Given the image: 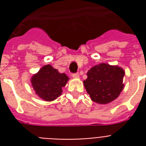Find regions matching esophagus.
Returning <instances> with one entry per match:
<instances>
[{"label":"esophagus","instance_id":"34e87169","mask_svg":"<svg viewBox=\"0 0 146 146\" xmlns=\"http://www.w3.org/2000/svg\"><path fill=\"white\" fill-rule=\"evenodd\" d=\"M73 78H79L80 77V74L79 73H73V75H72Z\"/></svg>","mask_w":146,"mask_h":146}]
</instances>
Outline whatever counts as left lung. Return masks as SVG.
Segmentation results:
<instances>
[{
	"label": "left lung",
	"mask_w": 146,
	"mask_h": 146,
	"mask_svg": "<svg viewBox=\"0 0 146 146\" xmlns=\"http://www.w3.org/2000/svg\"><path fill=\"white\" fill-rule=\"evenodd\" d=\"M124 75L123 70L119 66L100 64L88 71V78L83 83L93 102L108 104L120 96L123 89Z\"/></svg>",
	"instance_id": "left-lung-1"
}]
</instances>
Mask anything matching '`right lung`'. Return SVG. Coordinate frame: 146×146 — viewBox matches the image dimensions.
<instances>
[{"label": "right lung", "instance_id": "right-lung-1", "mask_svg": "<svg viewBox=\"0 0 146 146\" xmlns=\"http://www.w3.org/2000/svg\"><path fill=\"white\" fill-rule=\"evenodd\" d=\"M68 76L60 73L51 65H45L32 77L31 82L35 93L44 101H53L61 95Z\"/></svg>", "mask_w": 146, "mask_h": 146}]
</instances>
